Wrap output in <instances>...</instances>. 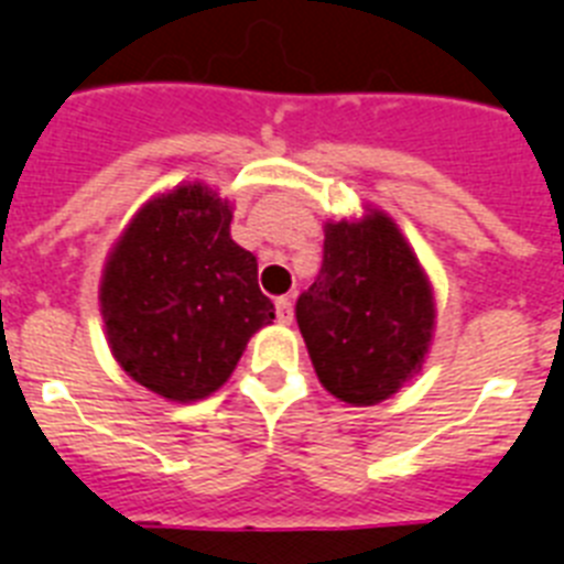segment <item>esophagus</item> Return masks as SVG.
<instances>
[{
	"label": "esophagus",
	"mask_w": 564,
	"mask_h": 564,
	"mask_svg": "<svg viewBox=\"0 0 564 564\" xmlns=\"http://www.w3.org/2000/svg\"><path fill=\"white\" fill-rule=\"evenodd\" d=\"M276 319L282 322V325H291L293 322V302L288 300V296H279L276 300Z\"/></svg>",
	"instance_id": "esophagus-1"
}]
</instances>
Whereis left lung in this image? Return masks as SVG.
<instances>
[{"mask_svg":"<svg viewBox=\"0 0 564 564\" xmlns=\"http://www.w3.org/2000/svg\"><path fill=\"white\" fill-rule=\"evenodd\" d=\"M433 319L431 282L391 216L325 225L322 271L296 300L325 391L356 408L393 397L422 370Z\"/></svg>","mask_w":564,"mask_h":564,"instance_id":"1","label":"left lung"}]
</instances>
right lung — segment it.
<instances>
[{
  "label": "right lung",
  "mask_w": 564,
  "mask_h": 564,
  "mask_svg": "<svg viewBox=\"0 0 564 564\" xmlns=\"http://www.w3.org/2000/svg\"><path fill=\"white\" fill-rule=\"evenodd\" d=\"M228 199L202 182L144 202L102 271L99 305L117 362L171 402L219 391L273 322L257 257L230 239Z\"/></svg>",
  "instance_id": "obj_1"
}]
</instances>
